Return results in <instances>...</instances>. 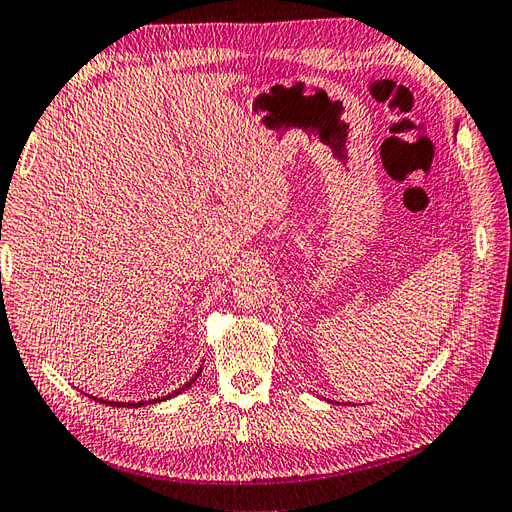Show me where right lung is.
Wrapping results in <instances>:
<instances>
[{"label": "right lung", "instance_id": "1", "mask_svg": "<svg viewBox=\"0 0 512 512\" xmlns=\"http://www.w3.org/2000/svg\"><path fill=\"white\" fill-rule=\"evenodd\" d=\"M200 371H202V368H200ZM200 371H198V373H196L192 379H189L187 384H183L181 388H176L174 392H170V395H165V397L148 399V401H137V403H117V401H104V399H98V397H93V399H95V401H100V403H106V406H117V408H139V406H150V403H159V401H165V399H172V397H176V395H181L183 390H187L189 386H192V384L196 382L198 375H200ZM89 397H91V395H89Z\"/></svg>", "mask_w": 512, "mask_h": 512}]
</instances>
